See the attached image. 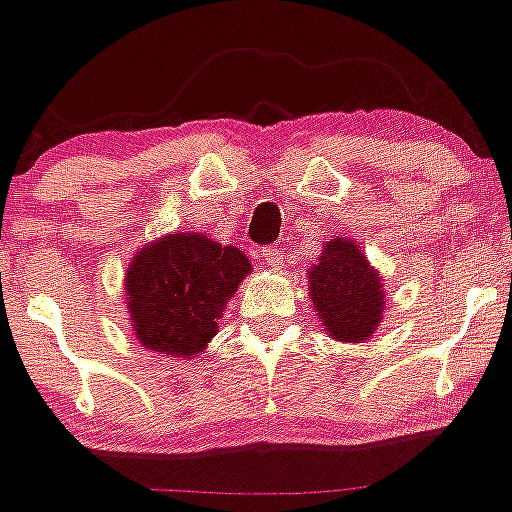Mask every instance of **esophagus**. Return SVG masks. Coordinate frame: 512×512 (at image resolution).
<instances>
[{"mask_svg": "<svg viewBox=\"0 0 512 512\" xmlns=\"http://www.w3.org/2000/svg\"><path fill=\"white\" fill-rule=\"evenodd\" d=\"M259 259L264 261L266 266H274V269H279L281 264H284V256H281V251L276 246H266L259 251Z\"/></svg>", "mask_w": 512, "mask_h": 512, "instance_id": "obj_1", "label": "esophagus"}]
</instances>
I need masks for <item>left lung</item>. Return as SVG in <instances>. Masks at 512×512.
I'll list each match as a JSON object with an SVG mask.
<instances>
[{"label":"left lung","mask_w":512,"mask_h":512,"mask_svg":"<svg viewBox=\"0 0 512 512\" xmlns=\"http://www.w3.org/2000/svg\"><path fill=\"white\" fill-rule=\"evenodd\" d=\"M311 304L321 326L339 342H364L382 319L384 291L377 271L367 264L359 246L347 238H329L314 269L309 271Z\"/></svg>","instance_id":"8db88e82"}]
</instances>
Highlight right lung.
Instances as JSON below:
<instances>
[{
  "instance_id": "add662e5",
  "label": "right lung",
  "mask_w": 512,
  "mask_h": 512,
  "mask_svg": "<svg viewBox=\"0 0 512 512\" xmlns=\"http://www.w3.org/2000/svg\"><path fill=\"white\" fill-rule=\"evenodd\" d=\"M246 274L251 264L238 248L201 233H173L145 246L125 276L140 344L173 357L198 354Z\"/></svg>"
}]
</instances>
